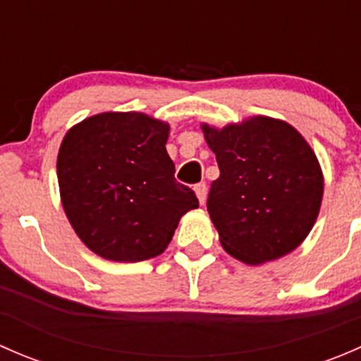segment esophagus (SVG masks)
<instances>
[{"label":"esophagus","instance_id":"1","mask_svg":"<svg viewBox=\"0 0 361 361\" xmlns=\"http://www.w3.org/2000/svg\"><path fill=\"white\" fill-rule=\"evenodd\" d=\"M194 190H195V194H197V199H199V202H204L206 201V195H207V187H206V183H197L194 187Z\"/></svg>","mask_w":361,"mask_h":361}]
</instances>
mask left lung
I'll return each instance as SVG.
<instances>
[{
    "label": "left lung",
    "mask_w": 361,
    "mask_h": 361,
    "mask_svg": "<svg viewBox=\"0 0 361 361\" xmlns=\"http://www.w3.org/2000/svg\"><path fill=\"white\" fill-rule=\"evenodd\" d=\"M202 130L220 169L207 213L224 250L251 265L293 251L314 225L323 197V174L307 141L271 116Z\"/></svg>",
    "instance_id": "left-lung-1"
}]
</instances>
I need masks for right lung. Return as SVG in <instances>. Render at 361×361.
Masks as SVG:
<instances>
[{
    "mask_svg": "<svg viewBox=\"0 0 361 361\" xmlns=\"http://www.w3.org/2000/svg\"><path fill=\"white\" fill-rule=\"evenodd\" d=\"M169 126L143 113H101L68 130L57 180L69 224L83 245L115 262L167 248L178 221L199 206L167 155Z\"/></svg>",
    "mask_w": 361,
    "mask_h": 361,
    "instance_id": "right-lung-1",
    "label": "right lung"
}]
</instances>
